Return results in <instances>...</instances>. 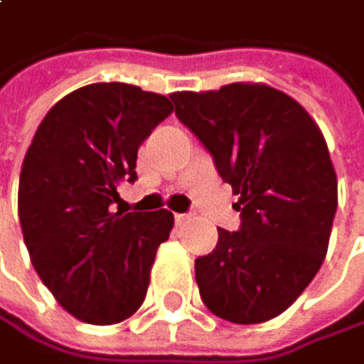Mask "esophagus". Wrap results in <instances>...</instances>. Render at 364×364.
<instances>
[{"label": "esophagus", "instance_id": "esophagus-1", "mask_svg": "<svg viewBox=\"0 0 364 364\" xmlns=\"http://www.w3.org/2000/svg\"><path fill=\"white\" fill-rule=\"evenodd\" d=\"M190 220H192L190 213H176V215H174V222H176L178 226H181V224H186V222H190Z\"/></svg>", "mask_w": 364, "mask_h": 364}]
</instances>
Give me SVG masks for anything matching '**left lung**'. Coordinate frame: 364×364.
Masks as SVG:
<instances>
[{"label":"left lung","mask_w":364,"mask_h":364,"mask_svg":"<svg viewBox=\"0 0 364 364\" xmlns=\"http://www.w3.org/2000/svg\"><path fill=\"white\" fill-rule=\"evenodd\" d=\"M174 112L239 196L241 228L196 260L203 303L222 320L262 324L311 284L328 250L337 174L311 114L262 82L176 91Z\"/></svg>","instance_id":"left-lung-1"}]
</instances>
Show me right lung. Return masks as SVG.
Returning <instances> with one entry per match:
<instances>
[{
  "instance_id": "right-lung-1",
  "label": "right lung",
  "mask_w": 364,
  "mask_h": 364,
  "mask_svg": "<svg viewBox=\"0 0 364 364\" xmlns=\"http://www.w3.org/2000/svg\"><path fill=\"white\" fill-rule=\"evenodd\" d=\"M172 112L166 95L93 82L61 97L38 125L18 178V220L36 273L87 324H117L146 296L170 211L112 213L136 181L138 146Z\"/></svg>"
}]
</instances>
